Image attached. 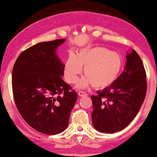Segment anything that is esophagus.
Returning a JSON list of instances; mask_svg holds the SVG:
<instances>
[{"label": "esophagus", "mask_w": 157, "mask_h": 157, "mask_svg": "<svg viewBox=\"0 0 157 157\" xmlns=\"http://www.w3.org/2000/svg\"><path fill=\"white\" fill-rule=\"evenodd\" d=\"M78 96H81V97H83V96H87L86 93H85V92H84V91H78Z\"/></svg>", "instance_id": "1"}]
</instances>
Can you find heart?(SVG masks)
Instances as JSON below:
<instances>
[{"mask_svg":"<svg viewBox=\"0 0 157 157\" xmlns=\"http://www.w3.org/2000/svg\"><path fill=\"white\" fill-rule=\"evenodd\" d=\"M123 67L121 56L103 46L83 48L74 55L68 56L64 67V76L67 82L78 80L81 68L86 77L78 83V86L89 85L96 89H104L113 84Z\"/></svg>","mask_w":157,"mask_h":157,"instance_id":"obj_1","label":"heart"}]
</instances>
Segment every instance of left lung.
<instances>
[{
	"mask_svg": "<svg viewBox=\"0 0 157 157\" xmlns=\"http://www.w3.org/2000/svg\"><path fill=\"white\" fill-rule=\"evenodd\" d=\"M147 74L136 51L126 55L124 71L110 86L91 96L92 124L96 130L113 134L134 119L147 94Z\"/></svg>",
	"mask_w": 157,
	"mask_h": 157,
	"instance_id": "left-lung-1",
	"label": "left lung"
}]
</instances>
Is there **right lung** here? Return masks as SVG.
I'll list each match as a JSON object with an SVG mask.
<instances>
[{
	"mask_svg": "<svg viewBox=\"0 0 157 157\" xmlns=\"http://www.w3.org/2000/svg\"><path fill=\"white\" fill-rule=\"evenodd\" d=\"M65 38L40 42L23 51L12 71L16 108L25 122L42 134L55 135L68 127L77 94L64 82L65 65L56 53Z\"/></svg>",
	"mask_w": 157,
	"mask_h": 157,
	"instance_id": "1",
	"label": "right lung"
}]
</instances>
